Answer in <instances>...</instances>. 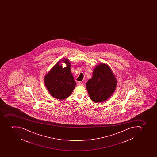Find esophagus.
<instances>
[{"mask_svg":"<svg viewBox=\"0 0 157 157\" xmlns=\"http://www.w3.org/2000/svg\"><path fill=\"white\" fill-rule=\"evenodd\" d=\"M78 84L79 86H84V83H83L82 82H79L78 83Z\"/></svg>","mask_w":157,"mask_h":157,"instance_id":"esophagus-1","label":"esophagus"}]
</instances>
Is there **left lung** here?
I'll use <instances>...</instances> for the list:
<instances>
[{
	"label": "left lung",
	"instance_id": "obj_1",
	"mask_svg": "<svg viewBox=\"0 0 157 157\" xmlns=\"http://www.w3.org/2000/svg\"><path fill=\"white\" fill-rule=\"evenodd\" d=\"M117 82L107 65L97 66L93 72L92 78L87 82V90L90 99L95 102L108 100L115 91Z\"/></svg>",
	"mask_w": 157,
	"mask_h": 157
}]
</instances>
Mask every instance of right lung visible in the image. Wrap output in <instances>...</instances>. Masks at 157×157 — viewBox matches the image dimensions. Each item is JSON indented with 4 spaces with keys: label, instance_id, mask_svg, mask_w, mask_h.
Instances as JSON below:
<instances>
[{
    "label": "right lung",
    "instance_id": "right-lung-1",
    "mask_svg": "<svg viewBox=\"0 0 157 157\" xmlns=\"http://www.w3.org/2000/svg\"><path fill=\"white\" fill-rule=\"evenodd\" d=\"M62 61L67 65L66 67L62 68L58 62L44 77V83L49 93L60 100L70 96L76 85L71 72L69 61L65 58Z\"/></svg>",
    "mask_w": 157,
    "mask_h": 157
}]
</instances>
